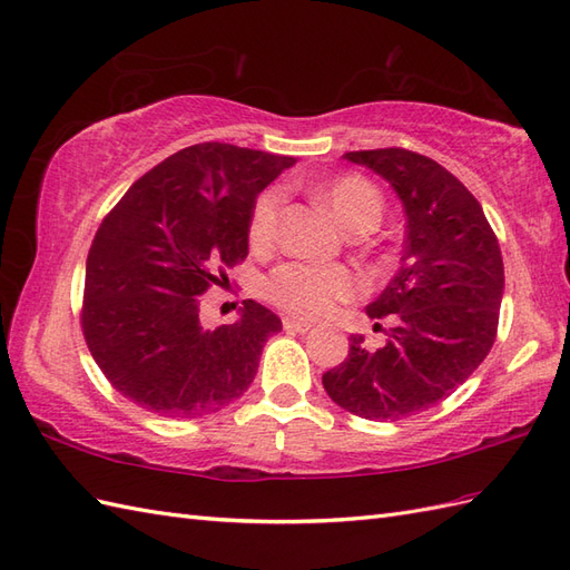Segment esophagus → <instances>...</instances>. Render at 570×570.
Here are the masks:
<instances>
[{
  "label": "esophagus",
  "instance_id": "1",
  "mask_svg": "<svg viewBox=\"0 0 570 570\" xmlns=\"http://www.w3.org/2000/svg\"><path fill=\"white\" fill-rule=\"evenodd\" d=\"M313 325L311 323H303V320H294V317H284V330L286 332H298L305 334Z\"/></svg>",
  "mask_w": 570,
  "mask_h": 570
}]
</instances>
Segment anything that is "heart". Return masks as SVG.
Wrapping results in <instances>:
<instances>
[{"mask_svg":"<svg viewBox=\"0 0 570 570\" xmlns=\"http://www.w3.org/2000/svg\"><path fill=\"white\" fill-rule=\"evenodd\" d=\"M320 197L340 218L346 230L375 226L383 214V197L375 185L361 175H340L320 187ZM284 195L269 187L255 202L247 226V238L255 250L274 243ZM361 291L358 274L344 265H311V262H284L265 282V296L282 311L296 317H323L334 303L352 298Z\"/></svg>","mask_w":570,"mask_h":570,"instance_id":"b5f03b06","label":"heart"}]
</instances>
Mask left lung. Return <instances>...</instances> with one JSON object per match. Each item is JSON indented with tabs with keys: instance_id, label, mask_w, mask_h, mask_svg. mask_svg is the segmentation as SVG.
<instances>
[{
	"instance_id": "8db88e82",
	"label": "left lung",
	"mask_w": 570,
	"mask_h": 570,
	"mask_svg": "<svg viewBox=\"0 0 570 570\" xmlns=\"http://www.w3.org/2000/svg\"><path fill=\"white\" fill-rule=\"evenodd\" d=\"M395 189L406 236L402 267L368 308L397 315L385 346L352 334L348 358L323 375L332 402L371 421L424 412L491 352L503 298V257L484 209L455 175L406 149L344 154Z\"/></svg>"
}]
</instances>
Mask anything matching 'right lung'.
I'll return each instance as SVG.
<instances>
[{
	"mask_svg": "<svg viewBox=\"0 0 570 570\" xmlns=\"http://www.w3.org/2000/svg\"><path fill=\"white\" fill-rule=\"evenodd\" d=\"M294 156L204 141L168 156L104 218L86 259L81 327L110 385L141 410L197 419L238 400L282 320L253 298L204 330L199 296L247 257L257 195Z\"/></svg>",
	"mask_w": 570,
	"mask_h": 570,
	"instance_id": "obj_1",
	"label": "right lung"
}]
</instances>
